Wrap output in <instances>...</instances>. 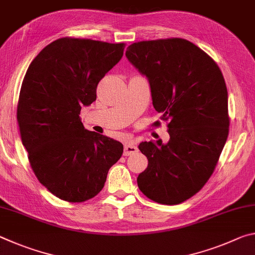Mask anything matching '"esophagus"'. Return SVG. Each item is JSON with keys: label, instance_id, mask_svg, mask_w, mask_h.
I'll list each match as a JSON object with an SVG mask.
<instances>
[{"label": "esophagus", "instance_id": "34e87169", "mask_svg": "<svg viewBox=\"0 0 255 255\" xmlns=\"http://www.w3.org/2000/svg\"><path fill=\"white\" fill-rule=\"evenodd\" d=\"M136 152H138L137 146H135L131 143H126L125 144V149H124V155L125 156H128V155L135 154Z\"/></svg>", "mask_w": 255, "mask_h": 255}]
</instances>
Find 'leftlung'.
<instances>
[{
    "label": "left lung",
    "instance_id": "8db88e82",
    "mask_svg": "<svg viewBox=\"0 0 255 255\" xmlns=\"http://www.w3.org/2000/svg\"><path fill=\"white\" fill-rule=\"evenodd\" d=\"M126 56L147 77L155 110L169 122L166 144L138 146L148 159L138 188L157 204H181L209 180L227 140L225 80L209 55L182 38L133 42Z\"/></svg>",
    "mask_w": 255,
    "mask_h": 255
}]
</instances>
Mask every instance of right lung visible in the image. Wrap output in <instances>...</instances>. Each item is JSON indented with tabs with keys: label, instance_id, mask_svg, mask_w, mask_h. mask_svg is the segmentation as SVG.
<instances>
[{
	"label": "right lung",
	"instance_id": "right-lung-1",
	"mask_svg": "<svg viewBox=\"0 0 255 255\" xmlns=\"http://www.w3.org/2000/svg\"><path fill=\"white\" fill-rule=\"evenodd\" d=\"M125 46L60 38L25 73L16 109L21 139L37 179L59 199L97 196L122 157L124 145L86 130L80 112L96 101L99 82L122 59Z\"/></svg>",
	"mask_w": 255,
	"mask_h": 255
}]
</instances>
